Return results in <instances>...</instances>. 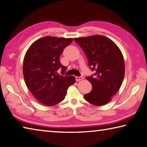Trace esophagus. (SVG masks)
I'll list each match as a JSON object with an SVG mask.
<instances>
[{"label":"esophagus","mask_w":147,"mask_h":147,"mask_svg":"<svg viewBox=\"0 0 147 147\" xmlns=\"http://www.w3.org/2000/svg\"><path fill=\"white\" fill-rule=\"evenodd\" d=\"M83 79V77H79V76H76V79L77 81H79L82 80Z\"/></svg>","instance_id":"obj_1"}]
</instances>
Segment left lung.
Instances as JSON below:
<instances>
[{
	"label": "left lung",
	"instance_id": "8db88e82",
	"mask_svg": "<svg viewBox=\"0 0 147 147\" xmlns=\"http://www.w3.org/2000/svg\"><path fill=\"white\" fill-rule=\"evenodd\" d=\"M74 40L83 49L88 66L94 71L86 78L92 84V89L84 98L94 105H105L119 91L123 81V55L117 45L104 36L94 35Z\"/></svg>",
	"mask_w": 147,
	"mask_h": 147
}]
</instances>
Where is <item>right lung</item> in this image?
Listing matches in <instances>:
<instances>
[{"label": "right lung", "instance_id": "add662e5", "mask_svg": "<svg viewBox=\"0 0 147 147\" xmlns=\"http://www.w3.org/2000/svg\"><path fill=\"white\" fill-rule=\"evenodd\" d=\"M72 38L45 36L30 45L24 57L23 71L26 86L36 99L46 106H53L64 99L75 77L64 76L66 67L60 55ZM61 71L62 75L58 74Z\"/></svg>", "mask_w": 147, "mask_h": 147}]
</instances>
